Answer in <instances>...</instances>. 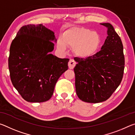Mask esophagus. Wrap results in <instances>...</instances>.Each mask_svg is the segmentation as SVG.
Wrapping results in <instances>:
<instances>
[{
	"label": "esophagus",
	"mask_w": 135,
	"mask_h": 135,
	"mask_svg": "<svg viewBox=\"0 0 135 135\" xmlns=\"http://www.w3.org/2000/svg\"><path fill=\"white\" fill-rule=\"evenodd\" d=\"M76 65V62H75L74 59H71L68 62V67H69L70 69H73L74 68L75 66Z\"/></svg>",
	"instance_id": "esophagus-1"
}]
</instances>
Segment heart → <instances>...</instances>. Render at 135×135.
<instances>
[{
    "label": "heart",
    "instance_id": "obj_1",
    "mask_svg": "<svg viewBox=\"0 0 135 135\" xmlns=\"http://www.w3.org/2000/svg\"><path fill=\"white\" fill-rule=\"evenodd\" d=\"M57 47L64 51L67 44L73 48L76 55L88 58L94 55L101 44L99 34L86 28H73L64 32L62 37L57 39Z\"/></svg>",
    "mask_w": 135,
    "mask_h": 135
}]
</instances>
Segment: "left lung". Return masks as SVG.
Returning <instances> with one entry per match:
<instances>
[{
  "instance_id": "left-lung-1",
  "label": "left lung",
  "mask_w": 135,
  "mask_h": 135,
  "mask_svg": "<svg viewBox=\"0 0 135 135\" xmlns=\"http://www.w3.org/2000/svg\"><path fill=\"white\" fill-rule=\"evenodd\" d=\"M108 28V36L101 50L86 58H74L75 86L80 99L98 103L108 99L120 85L124 69L122 40L109 23L100 24Z\"/></svg>"
}]
</instances>
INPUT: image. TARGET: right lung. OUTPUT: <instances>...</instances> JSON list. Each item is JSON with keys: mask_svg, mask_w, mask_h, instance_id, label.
<instances>
[{"mask_svg": "<svg viewBox=\"0 0 135 135\" xmlns=\"http://www.w3.org/2000/svg\"><path fill=\"white\" fill-rule=\"evenodd\" d=\"M54 33L42 24L22 26L11 43L8 67L13 86L30 102L51 99L60 76L68 70L69 59L50 54Z\"/></svg>", "mask_w": 135, "mask_h": 135, "instance_id": "add662e5", "label": "right lung"}]
</instances>
